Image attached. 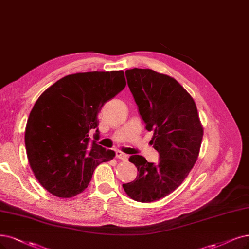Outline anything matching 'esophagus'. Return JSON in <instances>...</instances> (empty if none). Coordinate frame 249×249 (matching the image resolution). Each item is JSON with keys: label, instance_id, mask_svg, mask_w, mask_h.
I'll list each match as a JSON object with an SVG mask.
<instances>
[{"label": "esophagus", "instance_id": "34e87169", "mask_svg": "<svg viewBox=\"0 0 249 249\" xmlns=\"http://www.w3.org/2000/svg\"><path fill=\"white\" fill-rule=\"evenodd\" d=\"M116 157L120 160H122V161H127L128 160V156L126 154L122 153V152H120V151L116 152Z\"/></svg>", "mask_w": 249, "mask_h": 249}]
</instances>
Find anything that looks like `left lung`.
<instances>
[{
	"instance_id": "1",
	"label": "left lung",
	"mask_w": 249,
	"mask_h": 249,
	"mask_svg": "<svg viewBox=\"0 0 249 249\" xmlns=\"http://www.w3.org/2000/svg\"><path fill=\"white\" fill-rule=\"evenodd\" d=\"M125 73L145 129L154 132L150 142L160 158L154 164L131 156L139 174L123 188L131 199L150 203L169 195L188 177L198 159L203 127L194 99L176 79L150 69Z\"/></svg>"
}]
</instances>
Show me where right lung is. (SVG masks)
Wrapping results in <instances>:
<instances>
[{"label":"right lung","mask_w":249,"mask_h":249,"mask_svg":"<svg viewBox=\"0 0 249 249\" xmlns=\"http://www.w3.org/2000/svg\"><path fill=\"white\" fill-rule=\"evenodd\" d=\"M125 86L123 71L77 72L54 83L36 101L25 127L26 155L36 178L52 195L80 194L98 165L115 157L96 143L97 115Z\"/></svg>","instance_id":"right-lung-1"}]
</instances>
